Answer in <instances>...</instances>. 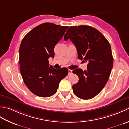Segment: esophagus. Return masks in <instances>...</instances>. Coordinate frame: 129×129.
Returning <instances> with one entry per match:
<instances>
[{
	"instance_id": "obj_1",
	"label": "esophagus",
	"mask_w": 129,
	"mask_h": 129,
	"mask_svg": "<svg viewBox=\"0 0 129 129\" xmlns=\"http://www.w3.org/2000/svg\"><path fill=\"white\" fill-rule=\"evenodd\" d=\"M72 72H73V70H72L69 69V74H71L72 73Z\"/></svg>"
}]
</instances>
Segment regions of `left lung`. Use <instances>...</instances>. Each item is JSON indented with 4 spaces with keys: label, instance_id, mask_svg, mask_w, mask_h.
I'll list each match as a JSON object with an SVG mask.
<instances>
[{
    "label": "left lung",
    "instance_id": "obj_1",
    "mask_svg": "<svg viewBox=\"0 0 129 129\" xmlns=\"http://www.w3.org/2000/svg\"><path fill=\"white\" fill-rule=\"evenodd\" d=\"M70 39L75 45L78 57L87 62V70H74L79 81L73 85V92L84 100L94 98L105 86L113 67L110 43L97 29L90 26H70L64 40Z\"/></svg>",
    "mask_w": 129,
    "mask_h": 129
}]
</instances>
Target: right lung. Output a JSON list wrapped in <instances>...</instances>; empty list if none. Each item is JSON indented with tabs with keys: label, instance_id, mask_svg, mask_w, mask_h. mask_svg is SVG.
<instances>
[{
	"label": "right lung",
	"instance_id": "1",
	"mask_svg": "<svg viewBox=\"0 0 129 129\" xmlns=\"http://www.w3.org/2000/svg\"><path fill=\"white\" fill-rule=\"evenodd\" d=\"M68 26L45 23L38 25L24 37L19 48V63L24 83L38 96L47 98L55 94L59 84L68 75L66 68L56 69L49 65L54 56V47Z\"/></svg>",
	"mask_w": 129,
	"mask_h": 129
}]
</instances>
